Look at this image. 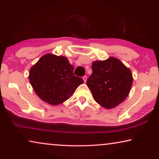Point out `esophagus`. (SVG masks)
I'll use <instances>...</instances> for the list:
<instances>
[{"label":"esophagus","instance_id":"1","mask_svg":"<svg viewBox=\"0 0 159 159\" xmlns=\"http://www.w3.org/2000/svg\"><path fill=\"white\" fill-rule=\"evenodd\" d=\"M82 79H83L84 82H86V81H87V77H86V76H84V77H82Z\"/></svg>","mask_w":159,"mask_h":159}]
</instances>
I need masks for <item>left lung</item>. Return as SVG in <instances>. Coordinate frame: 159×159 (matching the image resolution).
<instances>
[{
	"label": "left lung",
	"mask_w": 159,
	"mask_h": 159,
	"mask_svg": "<svg viewBox=\"0 0 159 159\" xmlns=\"http://www.w3.org/2000/svg\"><path fill=\"white\" fill-rule=\"evenodd\" d=\"M92 69L87 85L95 101L106 108H114L122 103L131 90L133 81L131 70L114 57L95 61Z\"/></svg>",
	"instance_id": "8db88e82"
}]
</instances>
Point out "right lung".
<instances>
[{
	"label": "right lung",
	"mask_w": 159,
	"mask_h": 159,
	"mask_svg": "<svg viewBox=\"0 0 159 159\" xmlns=\"http://www.w3.org/2000/svg\"><path fill=\"white\" fill-rule=\"evenodd\" d=\"M73 71L74 67L67 58L48 53L31 67L29 80L40 99L56 106L69 99L84 82Z\"/></svg>",
	"instance_id": "add662e5"
}]
</instances>
